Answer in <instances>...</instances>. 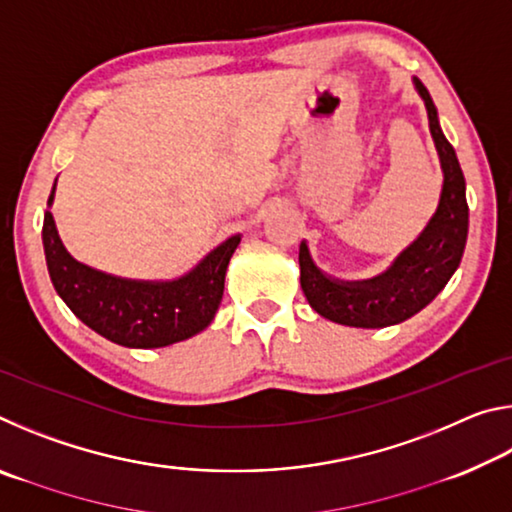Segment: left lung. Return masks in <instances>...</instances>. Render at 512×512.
<instances>
[{
	"instance_id": "8db88e82",
	"label": "left lung",
	"mask_w": 512,
	"mask_h": 512,
	"mask_svg": "<svg viewBox=\"0 0 512 512\" xmlns=\"http://www.w3.org/2000/svg\"><path fill=\"white\" fill-rule=\"evenodd\" d=\"M413 85L427 108L429 131L443 169L438 207L424 230L393 259L391 266L368 280H339L323 273L311 259L307 241H302L298 253L302 291L311 309L332 323L366 329L402 323L427 307L461 264L470 223L465 178L454 146L440 131L438 110L429 90L415 76Z\"/></svg>"
}]
</instances>
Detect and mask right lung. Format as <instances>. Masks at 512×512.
<instances>
[{
    "instance_id": "1",
    "label": "right lung",
    "mask_w": 512,
    "mask_h": 512,
    "mask_svg": "<svg viewBox=\"0 0 512 512\" xmlns=\"http://www.w3.org/2000/svg\"><path fill=\"white\" fill-rule=\"evenodd\" d=\"M54 194L56 183L47 207L54 203ZM239 241L241 235L225 239L192 271L173 280H131L103 273L69 255L49 210L42 223V246L58 296L103 339L137 350L192 339L212 323L223 298L225 271Z\"/></svg>"
}]
</instances>
